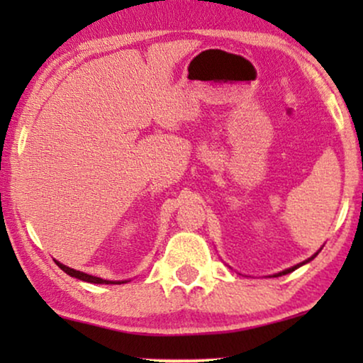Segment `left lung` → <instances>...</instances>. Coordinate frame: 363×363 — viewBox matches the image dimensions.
Wrapping results in <instances>:
<instances>
[{
  "label": "left lung",
  "mask_w": 363,
  "mask_h": 363,
  "mask_svg": "<svg viewBox=\"0 0 363 363\" xmlns=\"http://www.w3.org/2000/svg\"><path fill=\"white\" fill-rule=\"evenodd\" d=\"M317 252H319V251H317ZM317 252H315V255L314 256H311L309 257V259H306V261H302V262H299V264H296V266H292V267H289V269H286V271H282V272H279V274H274L276 277L277 276H284V274H289V272H292V271H294V269H297V267H301L302 264H307V262H309V261H312V259H314V257L317 256Z\"/></svg>",
  "instance_id": "obj_1"
}]
</instances>
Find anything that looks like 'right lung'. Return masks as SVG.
<instances>
[{"label":"right lung","mask_w":363,"mask_h":363,"mask_svg":"<svg viewBox=\"0 0 363 363\" xmlns=\"http://www.w3.org/2000/svg\"><path fill=\"white\" fill-rule=\"evenodd\" d=\"M54 262H56V264L61 267V269L66 272V274H69L71 277H76V279H81V281H86V282H92V284H123V282H127V281H107V279H102V277H96V276L86 274V272L72 269V267L64 266L62 262H59V261H54Z\"/></svg>","instance_id":"right-lung-1"}]
</instances>
